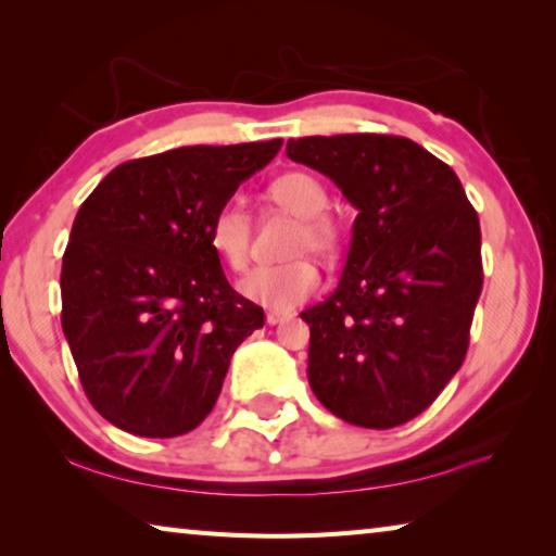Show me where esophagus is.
Returning <instances> with one entry per match:
<instances>
[{
	"instance_id": "1",
	"label": "esophagus",
	"mask_w": 556,
	"mask_h": 556,
	"mask_svg": "<svg viewBox=\"0 0 556 556\" xmlns=\"http://www.w3.org/2000/svg\"><path fill=\"white\" fill-rule=\"evenodd\" d=\"M285 321H289L287 314H277V312H269L267 314V324L269 326H279V324H285Z\"/></svg>"
}]
</instances>
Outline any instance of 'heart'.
<instances>
[{
	"label": "heart",
	"instance_id": "1",
	"mask_svg": "<svg viewBox=\"0 0 556 556\" xmlns=\"http://www.w3.org/2000/svg\"><path fill=\"white\" fill-rule=\"evenodd\" d=\"M267 195L279 208L296 215L299 225L291 235L289 255L301 252H318V255H333L341 244V228L324 213L326 188L318 178L304 172H289L277 176L267 186ZM208 240L225 265L242 269L250 257V218L240 203L228 201L215 211L208 225ZM321 287V271L308 257L289 260L285 265L257 267L240 279V294L252 304L269 312H291L314 296Z\"/></svg>",
	"mask_w": 556,
	"mask_h": 556
}]
</instances>
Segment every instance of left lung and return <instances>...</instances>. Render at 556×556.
<instances>
[{"mask_svg": "<svg viewBox=\"0 0 556 556\" xmlns=\"http://www.w3.org/2000/svg\"><path fill=\"white\" fill-rule=\"evenodd\" d=\"M357 211L341 281L306 308L308 384L348 425L392 429L458 372L483 287L481 225L441 159L404 137L289 139Z\"/></svg>", "mask_w": 556, "mask_h": 556, "instance_id": "1", "label": "left lung"}]
</instances>
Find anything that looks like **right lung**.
Masks as SVG:
<instances>
[{
  "mask_svg": "<svg viewBox=\"0 0 556 556\" xmlns=\"http://www.w3.org/2000/svg\"><path fill=\"white\" fill-rule=\"evenodd\" d=\"M279 149L269 139L135 159L80 205L61 324L83 390L110 425L149 439L195 429L235 348L265 326V312L225 279L208 225Z\"/></svg>",
  "mask_w": 556,
  "mask_h": 556,
  "instance_id": "1",
  "label": "right lung"
}]
</instances>
